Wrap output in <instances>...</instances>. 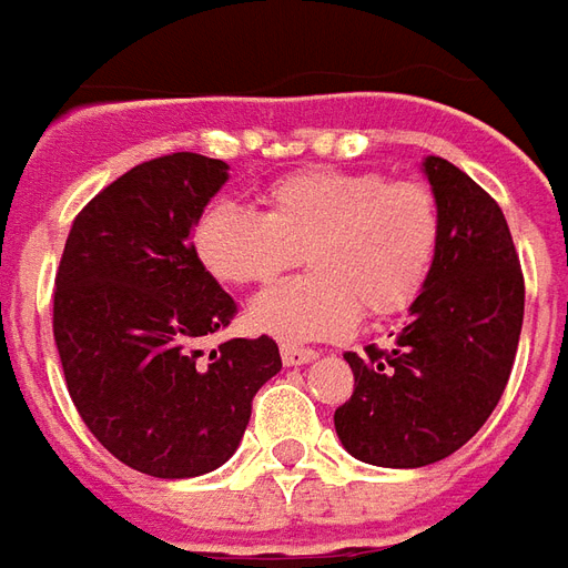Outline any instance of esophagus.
<instances>
[{
	"label": "esophagus",
	"instance_id": "34e87169",
	"mask_svg": "<svg viewBox=\"0 0 568 568\" xmlns=\"http://www.w3.org/2000/svg\"><path fill=\"white\" fill-rule=\"evenodd\" d=\"M313 358H320L316 349H304V346H292V344L283 346V362L288 365V368H295V365H310Z\"/></svg>",
	"mask_w": 568,
	"mask_h": 568
}]
</instances>
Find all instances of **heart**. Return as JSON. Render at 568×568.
I'll use <instances>...</instances> for the list:
<instances>
[{
    "label": "heart",
    "mask_w": 568,
    "mask_h": 568,
    "mask_svg": "<svg viewBox=\"0 0 568 568\" xmlns=\"http://www.w3.org/2000/svg\"><path fill=\"white\" fill-rule=\"evenodd\" d=\"M191 243L200 267L227 285L271 283L304 255L307 276L261 292L248 322L267 337L307 344L346 337L362 310L374 320L405 313L438 258L440 212L423 182L313 166L271 185L264 212L210 203Z\"/></svg>",
    "instance_id": "1"
}]
</instances>
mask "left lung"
<instances>
[{"label": "left lung", "mask_w": 568, "mask_h": 568, "mask_svg": "<svg viewBox=\"0 0 568 568\" xmlns=\"http://www.w3.org/2000/svg\"><path fill=\"white\" fill-rule=\"evenodd\" d=\"M440 212L438 258L393 349L346 353L356 377L334 410L349 456L423 468L487 423L511 377L524 325V273L499 203L444 158H423Z\"/></svg>", "instance_id": "left-lung-1"}]
</instances>
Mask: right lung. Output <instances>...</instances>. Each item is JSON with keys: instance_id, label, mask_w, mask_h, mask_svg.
Returning a JSON list of instances; mask_svg holds the SVG:
<instances>
[{"instance_id": "add662e5", "label": "right lung", "mask_w": 568, "mask_h": 568, "mask_svg": "<svg viewBox=\"0 0 568 568\" xmlns=\"http://www.w3.org/2000/svg\"><path fill=\"white\" fill-rule=\"evenodd\" d=\"M227 170L191 151L133 166L79 212L57 271L69 395L93 438L142 475L197 477L227 463L252 398L283 368L267 334L224 341L210 358L200 349L236 316L191 246Z\"/></svg>"}]
</instances>
